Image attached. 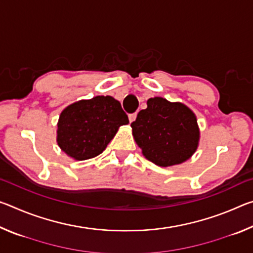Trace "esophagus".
I'll list each match as a JSON object with an SVG mask.
<instances>
[{
	"instance_id": "1",
	"label": "esophagus",
	"mask_w": 253,
	"mask_h": 253,
	"mask_svg": "<svg viewBox=\"0 0 253 253\" xmlns=\"http://www.w3.org/2000/svg\"><path fill=\"white\" fill-rule=\"evenodd\" d=\"M136 117H137V114L136 113H132V114H129L128 115V118H129V122L130 123H132L136 119Z\"/></svg>"
}]
</instances>
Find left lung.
I'll return each instance as SVG.
<instances>
[{
    "label": "left lung",
    "mask_w": 253,
    "mask_h": 253,
    "mask_svg": "<svg viewBox=\"0 0 253 253\" xmlns=\"http://www.w3.org/2000/svg\"><path fill=\"white\" fill-rule=\"evenodd\" d=\"M132 135L144 156L158 166H172L188 160L198 148L200 131L188 107L162 97L147 100L131 123Z\"/></svg>",
    "instance_id": "1"
}]
</instances>
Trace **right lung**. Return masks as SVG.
<instances>
[{"mask_svg":"<svg viewBox=\"0 0 253 253\" xmlns=\"http://www.w3.org/2000/svg\"><path fill=\"white\" fill-rule=\"evenodd\" d=\"M129 123L121 102L110 96H97L68 106L60 115L57 142L67 155L84 161L99 155Z\"/></svg>","mask_w":253,"mask_h":253,"instance_id":"1","label":"right lung"}]
</instances>
